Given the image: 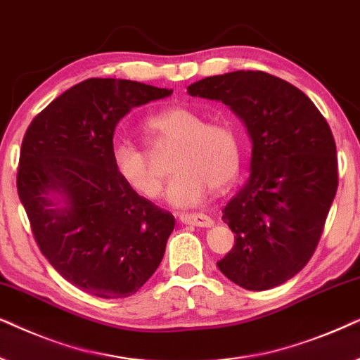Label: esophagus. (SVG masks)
<instances>
[{
  "label": "esophagus",
  "instance_id": "esophagus-1",
  "mask_svg": "<svg viewBox=\"0 0 360 360\" xmlns=\"http://www.w3.org/2000/svg\"><path fill=\"white\" fill-rule=\"evenodd\" d=\"M181 222L188 225H195V227H212L214 220L205 214H181Z\"/></svg>",
  "mask_w": 360,
  "mask_h": 360
}]
</instances>
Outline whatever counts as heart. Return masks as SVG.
<instances>
[{"instance_id":"heart-1","label":"heart","mask_w":360,"mask_h":360,"mask_svg":"<svg viewBox=\"0 0 360 360\" xmlns=\"http://www.w3.org/2000/svg\"><path fill=\"white\" fill-rule=\"evenodd\" d=\"M151 141L179 145L171 160L174 176L167 184V202L193 207L202 202L209 189L220 191L236 179L240 169L242 143L233 124L209 122L204 113L189 107H171L146 123ZM112 165L120 179L136 194L155 199L161 194L162 177L150 158L131 141L112 146Z\"/></svg>"}]
</instances>
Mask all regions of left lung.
Listing matches in <instances>:
<instances>
[{
	"label": "left lung",
	"instance_id": "1",
	"mask_svg": "<svg viewBox=\"0 0 360 360\" xmlns=\"http://www.w3.org/2000/svg\"><path fill=\"white\" fill-rule=\"evenodd\" d=\"M188 94L227 105L252 141L250 177L222 210L236 243L219 270L245 290L275 288L313 257L336 195L329 124L308 95L262 70L205 77Z\"/></svg>",
	"mask_w": 360,
	"mask_h": 360
}]
</instances>
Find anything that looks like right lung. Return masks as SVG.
Returning <instances> with one entry per match:
<instances>
[{"label": "right lung", "instance_id": "1", "mask_svg": "<svg viewBox=\"0 0 360 360\" xmlns=\"http://www.w3.org/2000/svg\"><path fill=\"white\" fill-rule=\"evenodd\" d=\"M172 90L122 79L74 85L22 138L18 194L32 233L60 276L98 298L136 293L160 266L176 220L120 179L113 133L131 108Z\"/></svg>", "mask_w": 360, "mask_h": 360}]
</instances>
